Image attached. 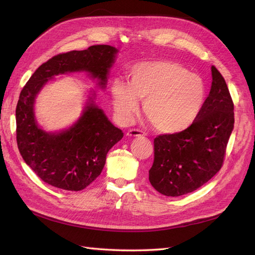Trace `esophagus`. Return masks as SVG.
<instances>
[{"label":"esophagus","mask_w":255,"mask_h":255,"mask_svg":"<svg viewBox=\"0 0 255 255\" xmlns=\"http://www.w3.org/2000/svg\"><path fill=\"white\" fill-rule=\"evenodd\" d=\"M127 136H128V137H137V136H145V133L137 128H131L128 131Z\"/></svg>","instance_id":"obj_1"}]
</instances>
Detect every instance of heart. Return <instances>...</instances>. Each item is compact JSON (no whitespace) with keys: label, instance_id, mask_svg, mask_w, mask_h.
I'll list each match as a JSON object with an SVG mask.
<instances>
[{"label":"heart","instance_id":"1","mask_svg":"<svg viewBox=\"0 0 255 255\" xmlns=\"http://www.w3.org/2000/svg\"><path fill=\"white\" fill-rule=\"evenodd\" d=\"M111 97L122 122L131 121L138 110V99H144L142 110L153 128L162 133H176L199 116L206 84L200 76L176 61H142L131 68L128 83L115 81Z\"/></svg>","mask_w":255,"mask_h":255}]
</instances>
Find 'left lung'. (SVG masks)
<instances>
[{
    "label": "left lung",
    "instance_id": "left-lung-1",
    "mask_svg": "<svg viewBox=\"0 0 255 255\" xmlns=\"http://www.w3.org/2000/svg\"><path fill=\"white\" fill-rule=\"evenodd\" d=\"M210 94L197 119L174 134L153 140L154 158L149 182L160 194L178 197L210 181L224 162L234 128V103L227 84L214 66Z\"/></svg>",
    "mask_w": 255,
    "mask_h": 255
}]
</instances>
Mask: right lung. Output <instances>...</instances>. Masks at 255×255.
Here are the masks:
<instances>
[{
    "mask_svg": "<svg viewBox=\"0 0 255 255\" xmlns=\"http://www.w3.org/2000/svg\"><path fill=\"white\" fill-rule=\"evenodd\" d=\"M118 49L93 45L84 51L58 54L42 64L20 92L16 107V138L22 159L43 182L65 190L84 189L101 174L108 151L123 137L94 98L90 97L80 119L59 133L45 132L34 117L35 97L58 74L86 71L106 88Z\"/></svg>",
    "mask_w": 255,
    "mask_h": 255,
    "instance_id": "right-lung-1",
    "label": "right lung"
}]
</instances>
